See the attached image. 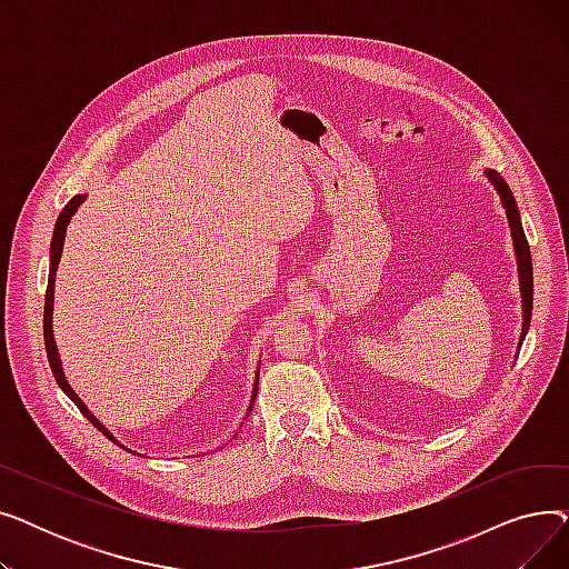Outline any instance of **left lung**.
Returning <instances> with one entry per match:
<instances>
[{
	"label": "left lung",
	"instance_id": "1",
	"mask_svg": "<svg viewBox=\"0 0 569 569\" xmlns=\"http://www.w3.org/2000/svg\"><path fill=\"white\" fill-rule=\"evenodd\" d=\"M487 177L491 179V184L496 187V191L500 193L507 221H510V228H512V242H515V251H517L519 283H521V302H523V327H521V341H523V337L528 332V325H530V316H532V260H530V247H528V239L523 234L519 207H517V200H515L510 187H507V182L496 170H487Z\"/></svg>",
	"mask_w": 569,
	"mask_h": 569
}]
</instances>
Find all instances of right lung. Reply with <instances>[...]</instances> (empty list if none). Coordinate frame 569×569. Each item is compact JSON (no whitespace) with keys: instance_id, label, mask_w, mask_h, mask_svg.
<instances>
[{"instance_id":"obj_1","label":"right lung","mask_w":569,"mask_h":569,"mask_svg":"<svg viewBox=\"0 0 569 569\" xmlns=\"http://www.w3.org/2000/svg\"><path fill=\"white\" fill-rule=\"evenodd\" d=\"M87 196H73L67 207L59 212L57 217V223H54V234H52V244H50V274H48V290H46V309H43V341H46V352H48V362H50V369H52V376L57 380V385L62 387L64 395L78 406V410L87 417L89 422H92L106 438H110L112 442H117L112 438V433L97 420V417L87 410V406L78 399V395L71 390V385L67 382L64 378V371H62V362H59V352H57V346H54V339H52V295H54V272H57V264H59V258H62V249H64V234H67V226L71 221V217L78 212V207L84 202ZM256 392H258V382L253 385V397H251V406H253V399H256ZM249 406V410H251ZM249 415V412H247ZM119 445V442H117Z\"/></svg>"}]
</instances>
